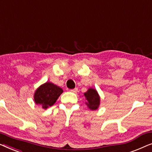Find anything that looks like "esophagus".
Here are the masks:
<instances>
[{"label": "esophagus", "instance_id": "obj_1", "mask_svg": "<svg viewBox=\"0 0 152 152\" xmlns=\"http://www.w3.org/2000/svg\"><path fill=\"white\" fill-rule=\"evenodd\" d=\"M70 91H71V92H73V93H77V91H78V88H74V89H70Z\"/></svg>", "mask_w": 152, "mask_h": 152}]
</instances>
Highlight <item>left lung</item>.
Returning a JSON list of instances; mask_svg holds the SVG:
<instances>
[{
    "label": "left lung",
    "mask_w": 152,
    "mask_h": 152,
    "mask_svg": "<svg viewBox=\"0 0 152 152\" xmlns=\"http://www.w3.org/2000/svg\"><path fill=\"white\" fill-rule=\"evenodd\" d=\"M84 95L87 100L86 104L88 106V107L92 110L98 109V107L99 106L100 104V97L96 90H95L94 89L90 88L88 89L87 92L84 94Z\"/></svg>",
    "instance_id": "obj_1"
}]
</instances>
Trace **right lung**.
Listing matches in <instances>:
<instances>
[{
  "label": "right lung",
  "mask_w": 152,
  "mask_h": 152,
  "mask_svg": "<svg viewBox=\"0 0 152 152\" xmlns=\"http://www.w3.org/2000/svg\"><path fill=\"white\" fill-rule=\"evenodd\" d=\"M63 89L52 83L47 82L38 87L34 94V100L38 105L47 109L54 104Z\"/></svg>",
  "instance_id": "1"
}]
</instances>
